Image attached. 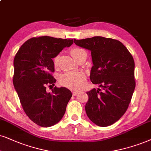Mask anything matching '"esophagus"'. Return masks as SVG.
<instances>
[{
	"mask_svg": "<svg viewBox=\"0 0 151 151\" xmlns=\"http://www.w3.org/2000/svg\"><path fill=\"white\" fill-rule=\"evenodd\" d=\"M78 94V92L77 91H72V95H74V96H75V95H77Z\"/></svg>",
	"mask_w": 151,
	"mask_h": 151,
	"instance_id": "34e87169",
	"label": "esophagus"
}]
</instances>
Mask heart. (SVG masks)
<instances>
[{"label":"heart","instance_id":"1","mask_svg":"<svg viewBox=\"0 0 151 151\" xmlns=\"http://www.w3.org/2000/svg\"><path fill=\"white\" fill-rule=\"evenodd\" d=\"M83 49L80 48L72 49L70 53L74 58L80 52L83 51ZM58 56H56L53 58V64L56 65L58 63ZM86 81V75L81 72H68L61 74L59 77V82L62 86L69 88L78 90L83 86Z\"/></svg>","mask_w":151,"mask_h":151}]
</instances>
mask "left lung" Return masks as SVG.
Instances as JSON below:
<instances>
[{
	"instance_id": "obj_1",
	"label": "left lung",
	"mask_w": 151,
	"mask_h": 151,
	"mask_svg": "<svg viewBox=\"0 0 151 151\" xmlns=\"http://www.w3.org/2000/svg\"><path fill=\"white\" fill-rule=\"evenodd\" d=\"M75 45L91 51L93 65L90 79L100 88L87 92L85 106L88 117L95 125H112L125 113L135 88L134 61L123 43L95 36L74 39Z\"/></svg>"
}]
</instances>
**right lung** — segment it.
Returning <instances> with one entry per match:
<instances>
[{"mask_svg":"<svg viewBox=\"0 0 151 151\" xmlns=\"http://www.w3.org/2000/svg\"><path fill=\"white\" fill-rule=\"evenodd\" d=\"M73 42V40L49 36L33 37L23 44L14 57V88L25 113L41 127L58 123L72 97L66 88L55 86L48 93L46 86H54L56 81L50 74L54 71L52 58Z\"/></svg>","mask_w":151,"mask_h":151,"instance_id":"obj_1","label":"right lung"}]
</instances>
